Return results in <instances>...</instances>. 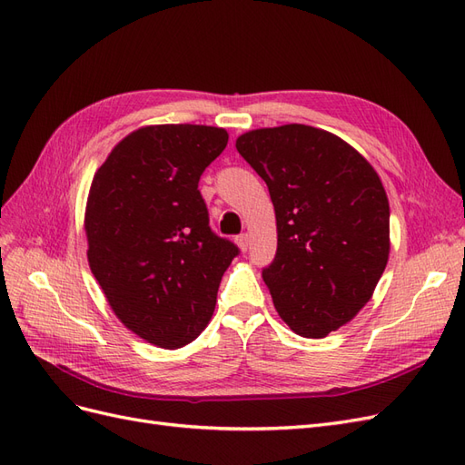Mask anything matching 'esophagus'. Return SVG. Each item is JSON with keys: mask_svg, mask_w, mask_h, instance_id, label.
<instances>
[{"mask_svg": "<svg viewBox=\"0 0 465 465\" xmlns=\"http://www.w3.org/2000/svg\"><path fill=\"white\" fill-rule=\"evenodd\" d=\"M236 244H238V248H241L242 252H246L248 246H250V234L244 232V234H241V236H236Z\"/></svg>", "mask_w": 465, "mask_h": 465, "instance_id": "esophagus-1", "label": "esophagus"}]
</instances>
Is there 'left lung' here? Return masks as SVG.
Listing matches in <instances>:
<instances>
[{
  "label": "left lung",
  "instance_id": "1",
  "mask_svg": "<svg viewBox=\"0 0 465 465\" xmlns=\"http://www.w3.org/2000/svg\"><path fill=\"white\" fill-rule=\"evenodd\" d=\"M236 149L263 178L277 254L263 270L287 326L320 340L367 304L390 256V205L372 164L341 137L304 124L242 134Z\"/></svg>",
  "mask_w": 465,
  "mask_h": 465
}]
</instances>
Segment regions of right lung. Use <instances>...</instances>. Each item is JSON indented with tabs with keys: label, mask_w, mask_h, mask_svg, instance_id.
Instances as JSON below:
<instances>
[{
	"label": "right lung",
	"mask_w": 465,
	"mask_h": 465,
	"mask_svg": "<svg viewBox=\"0 0 465 465\" xmlns=\"http://www.w3.org/2000/svg\"><path fill=\"white\" fill-rule=\"evenodd\" d=\"M213 125L161 124L125 135L94 173L85 207L87 258L125 328L184 347L215 311L238 248L209 229L200 176L227 147Z\"/></svg>",
	"instance_id": "add662e5"
}]
</instances>
